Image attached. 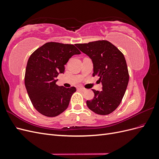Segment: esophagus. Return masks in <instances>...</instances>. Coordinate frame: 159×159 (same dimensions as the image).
Segmentation results:
<instances>
[{"label":"esophagus","instance_id":"esophagus-1","mask_svg":"<svg viewBox=\"0 0 159 159\" xmlns=\"http://www.w3.org/2000/svg\"><path fill=\"white\" fill-rule=\"evenodd\" d=\"M78 89H80V90H81V91H85L86 90L85 88H81V87H79V88H78Z\"/></svg>","mask_w":159,"mask_h":159}]
</instances>
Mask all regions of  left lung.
<instances>
[{
    "label": "left lung",
    "instance_id": "1",
    "mask_svg": "<svg viewBox=\"0 0 159 159\" xmlns=\"http://www.w3.org/2000/svg\"><path fill=\"white\" fill-rule=\"evenodd\" d=\"M75 46L92 60L93 76H98V81L103 85L102 91L93 89V99L86 102L88 108L98 115L110 114L121 103L129 82V75L124 55L107 40Z\"/></svg>",
    "mask_w": 159,
    "mask_h": 159
}]
</instances>
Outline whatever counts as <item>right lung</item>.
<instances>
[{
	"label": "right lung",
	"mask_w": 159,
	"mask_h": 159,
	"mask_svg": "<svg viewBox=\"0 0 159 159\" xmlns=\"http://www.w3.org/2000/svg\"><path fill=\"white\" fill-rule=\"evenodd\" d=\"M81 52L73 44L48 42L34 52L27 62L25 84L33 106L46 117H56L68 108L75 87L56 82L70 57Z\"/></svg>",
	"instance_id": "obj_1"
}]
</instances>
